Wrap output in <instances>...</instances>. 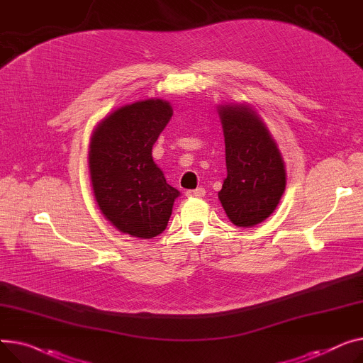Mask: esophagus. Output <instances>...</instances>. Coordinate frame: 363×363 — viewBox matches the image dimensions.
I'll list each match as a JSON object with an SVG mask.
<instances>
[{"label": "esophagus", "instance_id": "1", "mask_svg": "<svg viewBox=\"0 0 363 363\" xmlns=\"http://www.w3.org/2000/svg\"><path fill=\"white\" fill-rule=\"evenodd\" d=\"M186 196L187 198H202V196H205V189L203 187H198L195 190H187L186 191Z\"/></svg>", "mask_w": 363, "mask_h": 363}]
</instances>
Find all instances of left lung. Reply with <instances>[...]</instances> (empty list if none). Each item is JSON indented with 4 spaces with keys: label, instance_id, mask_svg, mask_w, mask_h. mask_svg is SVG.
<instances>
[{
    "label": "left lung",
    "instance_id": "1",
    "mask_svg": "<svg viewBox=\"0 0 363 363\" xmlns=\"http://www.w3.org/2000/svg\"><path fill=\"white\" fill-rule=\"evenodd\" d=\"M227 177L218 199L228 220L238 227L265 221L286 190L283 155L262 117L250 104H220Z\"/></svg>",
    "mask_w": 363,
    "mask_h": 363
}]
</instances>
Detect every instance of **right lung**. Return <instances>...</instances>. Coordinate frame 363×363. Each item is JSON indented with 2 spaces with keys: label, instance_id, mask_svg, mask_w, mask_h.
I'll use <instances>...</instances> for the list:
<instances>
[{
  "label": "right lung",
  "instance_id": "1",
  "mask_svg": "<svg viewBox=\"0 0 363 363\" xmlns=\"http://www.w3.org/2000/svg\"><path fill=\"white\" fill-rule=\"evenodd\" d=\"M172 116L168 101H136L102 118L91 136L88 164L96 205L105 220L132 238L161 234L180 196L152 158Z\"/></svg>",
  "mask_w": 363,
  "mask_h": 363
}]
</instances>
